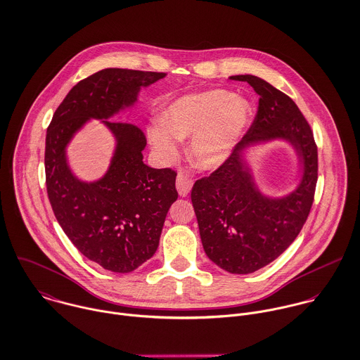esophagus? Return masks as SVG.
Instances as JSON below:
<instances>
[{"label": "esophagus", "instance_id": "34e87169", "mask_svg": "<svg viewBox=\"0 0 360 360\" xmlns=\"http://www.w3.org/2000/svg\"><path fill=\"white\" fill-rule=\"evenodd\" d=\"M191 187H193V181L190 179H187L183 174L177 176V179H176V188H177L180 197L188 195V193L191 191Z\"/></svg>", "mask_w": 360, "mask_h": 360}]
</instances>
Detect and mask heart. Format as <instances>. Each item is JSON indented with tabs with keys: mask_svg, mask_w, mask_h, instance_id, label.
<instances>
[{
	"mask_svg": "<svg viewBox=\"0 0 360 360\" xmlns=\"http://www.w3.org/2000/svg\"><path fill=\"white\" fill-rule=\"evenodd\" d=\"M252 105L233 92L217 89L174 99L159 115V127L148 129V142L163 162L177 156V141L191 138L187 155L201 172H215L233 155L251 125Z\"/></svg>",
	"mask_w": 360,
	"mask_h": 360,
	"instance_id": "obj_1",
	"label": "heart"
}]
</instances>
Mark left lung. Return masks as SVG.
I'll list each match as a JSON object with an SVG mask.
<instances>
[{
  "label": "left lung",
  "instance_id": "1",
  "mask_svg": "<svg viewBox=\"0 0 360 360\" xmlns=\"http://www.w3.org/2000/svg\"><path fill=\"white\" fill-rule=\"evenodd\" d=\"M259 96L257 117L231 159L195 181L191 201L208 258L231 274H251L278 258L300 233L317 183V146L296 103L255 75H235ZM285 141L297 156L300 180L282 196L262 192L248 153Z\"/></svg>",
  "mask_w": 360,
  "mask_h": 360
}]
</instances>
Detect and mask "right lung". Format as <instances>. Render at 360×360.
<instances>
[{
  "label": "right lung",
  "mask_w": 360,
  "mask_h": 360,
  "mask_svg": "<svg viewBox=\"0 0 360 360\" xmlns=\"http://www.w3.org/2000/svg\"><path fill=\"white\" fill-rule=\"evenodd\" d=\"M165 77L102 70L68 92L47 128L44 167L53 212L72 244L112 272H131L155 254L167 211L179 197L173 170L143 163L142 131L112 121L134 109L139 92ZM92 120L112 134L115 149L108 170L96 181H84L72 172L66 149Z\"/></svg>",
  "instance_id": "add662e5"
}]
</instances>
